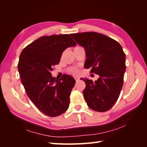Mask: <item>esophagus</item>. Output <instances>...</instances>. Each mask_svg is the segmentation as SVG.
Listing matches in <instances>:
<instances>
[{
    "mask_svg": "<svg viewBox=\"0 0 147 147\" xmlns=\"http://www.w3.org/2000/svg\"><path fill=\"white\" fill-rule=\"evenodd\" d=\"M74 78L75 79L76 81H78L80 80V78L78 76H74Z\"/></svg>",
    "mask_w": 147,
    "mask_h": 147,
    "instance_id": "34e87169",
    "label": "esophagus"
}]
</instances>
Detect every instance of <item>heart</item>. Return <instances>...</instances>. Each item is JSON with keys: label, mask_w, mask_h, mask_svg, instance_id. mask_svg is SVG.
Segmentation results:
<instances>
[{"label": "heart", "mask_w": 147, "mask_h": 147, "mask_svg": "<svg viewBox=\"0 0 147 147\" xmlns=\"http://www.w3.org/2000/svg\"><path fill=\"white\" fill-rule=\"evenodd\" d=\"M69 71L73 74H77L78 73V69L77 68H73V69H71Z\"/></svg>", "instance_id": "obj_1"}]
</instances>
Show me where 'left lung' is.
I'll list each match as a JSON object with an SVG mask.
<instances>
[{"instance_id": "obj_1", "label": "left lung", "mask_w": 147, "mask_h": 147, "mask_svg": "<svg viewBox=\"0 0 147 147\" xmlns=\"http://www.w3.org/2000/svg\"><path fill=\"white\" fill-rule=\"evenodd\" d=\"M85 50V68L99 75L95 82L82 78L85 82L84 98L93 111L105 112L117 102L123 85L126 71V55L117 41L96 32L71 34Z\"/></svg>"}]
</instances>
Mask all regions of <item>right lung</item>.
Wrapping results in <instances>:
<instances>
[{"mask_svg":"<svg viewBox=\"0 0 147 147\" xmlns=\"http://www.w3.org/2000/svg\"><path fill=\"white\" fill-rule=\"evenodd\" d=\"M75 45L67 34L43 36L26 46L20 54L18 67L26 94L49 117L61 115L69 105L75 80L64 74L57 80L52 76L51 71L59 63L64 50Z\"/></svg>","mask_w":147,"mask_h":147,"instance_id":"add662e5","label":"right lung"}]
</instances>
